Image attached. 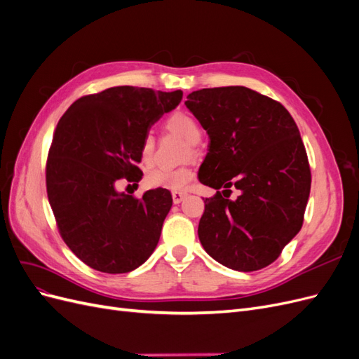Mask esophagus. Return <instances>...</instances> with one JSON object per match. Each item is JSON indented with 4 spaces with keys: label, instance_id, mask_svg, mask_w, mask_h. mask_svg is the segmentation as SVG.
I'll return each mask as SVG.
<instances>
[{
    "label": "esophagus",
    "instance_id": "1",
    "mask_svg": "<svg viewBox=\"0 0 359 359\" xmlns=\"http://www.w3.org/2000/svg\"><path fill=\"white\" fill-rule=\"evenodd\" d=\"M187 194L182 193V191H172V199L173 203H181L184 199H186Z\"/></svg>",
    "mask_w": 359,
    "mask_h": 359
}]
</instances>
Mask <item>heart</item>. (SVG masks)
I'll use <instances>...</instances> for the list:
<instances>
[{"mask_svg": "<svg viewBox=\"0 0 359 359\" xmlns=\"http://www.w3.org/2000/svg\"><path fill=\"white\" fill-rule=\"evenodd\" d=\"M168 128L172 130L173 133L180 135L187 140L189 144H198L201 139V127L196 123V119L190 116L189 114H173L168 119ZM154 151H156V139L153 133H147L140 142L139 154L140 160L145 165H151L154 160ZM194 177V172L191 168L182 166V168H154L151 169L145 181L149 187L154 189H166L173 191L186 190L189 184Z\"/></svg>", "mask_w": 359, "mask_h": 359, "instance_id": "b5f03b06", "label": "heart"}]
</instances>
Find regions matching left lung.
Returning <instances> with one entry per match:
<instances>
[{
    "instance_id": "obj_1",
    "label": "left lung",
    "mask_w": 359,
    "mask_h": 359,
    "mask_svg": "<svg viewBox=\"0 0 359 359\" xmlns=\"http://www.w3.org/2000/svg\"><path fill=\"white\" fill-rule=\"evenodd\" d=\"M186 106L210 137L199 181L241 190L203 201L201 244L227 268L262 269L302 226L311 173L299 130L283 104L245 86L193 91Z\"/></svg>"
}]
</instances>
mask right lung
Listing matches in <instances>:
<instances>
[{
    "label": "right lung",
    "mask_w": 359,
    "mask_h": 359,
    "mask_svg": "<svg viewBox=\"0 0 359 359\" xmlns=\"http://www.w3.org/2000/svg\"><path fill=\"white\" fill-rule=\"evenodd\" d=\"M182 91L114 86L76 100L61 116L46 165V189L64 243L83 264L107 274L130 273L153 255L172 206L170 191L142 198L116 190L142 178V137Z\"/></svg>",
    "instance_id": "right-lung-1"
}]
</instances>
